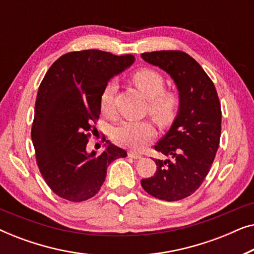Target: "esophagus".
<instances>
[{
	"mask_svg": "<svg viewBox=\"0 0 254 254\" xmlns=\"http://www.w3.org/2000/svg\"><path fill=\"white\" fill-rule=\"evenodd\" d=\"M128 157L134 158V159H138V158L142 157V155L138 154V152H135V151H129V152H128Z\"/></svg>",
	"mask_w": 254,
	"mask_h": 254,
	"instance_id": "esophagus-1",
	"label": "esophagus"
}]
</instances>
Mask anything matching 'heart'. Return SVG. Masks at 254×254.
<instances>
[{
    "label": "heart",
    "instance_id": "obj_1",
    "mask_svg": "<svg viewBox=\"0 0 254 254\" xmlns=\"http://www.w3.org/2000/svg\"><path fill=\"white\" fill-rule=\"evenodd\" d=\"M131 81L148 99V111L157 123L170 124L175 119L179 107V98L176 93L164 91L165 81L159 72L152 69H140L131 76ZM116 82L110 81L100 93L99 105L104 114L111 113ZM155 128L148 120L123 121L114 127L113 141L123 147L135 150L143 148L154 137Z\"/></svg>",
    "mask_w": 254,
    "mask_h": 254
}]
</instances>
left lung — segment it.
<instances>
[{"label": "left lung", "instance_id": "obj_1", "mask_svg": "<svg viewBox=\"0 0 254 254\" xmlns=\"http://www.w3.org/2000/svg\"><path fill=\"white\" fill-rule=\"evenodd\" d=\"M141 58L168 72L179 92L177 117L155 145L172 159H156L157 171L141 185L157 199H185L202 184L218 149L222 113L216 89L202 67L184 52H150Z\"/></svg>", "mask_w": 254, "mask_h": 254}]
</instances>
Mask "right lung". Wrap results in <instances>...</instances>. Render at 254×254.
<instances>
[{
  "label": "right lung",
  "mask_w": 254,
  "mask_h": 254,
  "mask_svg": "<svg viewBox=\"0 0 254 254\" xmlns=\"http://www.w3.org/2000/svg\"><path fill=\"white\" fill-rule=\"evenodd\" d=\"M131 54L88 50L62 55L38 90L31 137L45 182L62 199L81 202L95 196L114 159L127 152L107 143L100 155L86 151L100 114L104 86L134 64Z\"/></svg>",
  "instance_id": "right-lung-1"
}]
</instances>
